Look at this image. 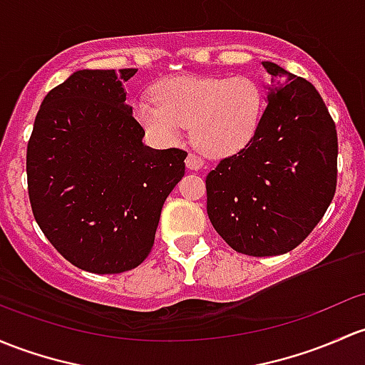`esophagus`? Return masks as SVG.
Segmentation results:
<instances>
[{
  "instance_id": "1",
  "label": "esophagus",
  "mask_w": 365,
  "mask_h": 365,
  "mask_svg": "<svg viewBox=\"0 0 365 365\" xmlns=\"http://www.w3.org/2000/svg\"><path fill=\"white\" fill-rule=\"evenodd\" d=\"M185 164H187V168H189V170H192V171L201 170V168L205 166V163H202L201 157L195 155V153H189V155H187Z\"/></svg>"
}]
</instances>
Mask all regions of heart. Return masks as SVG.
<instances>
[{
	"label": "heart",
	"instance_id": "b5f03b06",
	"mask_svg": "<svg viewBox=\"0 0 365 365\" xmlns=\"http://www.w3.org/2000/svg\"><path fill=\"white\" fill-rule=\"evenodd\" d=\"M155 103L141 99L134 118L157 143L173 145L183 128L205 155L243 150L257 134L266 98L250 76H171L153 87Z\"/></svg>",
	"mask_w": 365,
	"mask_h": 365
}]
</instances>
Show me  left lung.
Returning a JSON list of instances; mask_svg holds the SVG:
<instances>
[{"mask_svg":"<svg viewBox=\"0 0 365 365\" xmlns=\"http://www.w3.org/2000/svg\"><path fill=\"white\" fill-rule=\"evenodd\" d=\"M267 106L253 140L206 176V210L229 247L282 255L308 237L336 192L337 134L308 80L264 61Z\"/></svg>","mask_w":365,"mask_h":365,"instance_id":"8db88e82","label":"left lung"}]
</instances>
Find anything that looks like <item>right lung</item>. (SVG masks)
<instances>
[{
    "instance_id": "obj_1",
    "label": "right lung",
    "mask_w": 365,
    "mask_h": 365,
    "mask_svg": "<svg viewBox=\"0 0 365 365\" xmlns=\"http://www.w3.org/2000/svg\"><path fill=\"white\" fill-rule=\"evenodd\" d=\"M136 70H80L45 96L28 143L33 215L57 252L98 274L150 253L164 201L187 152L155 150L125 103Z\"/></svg>"
}]
</instances>
